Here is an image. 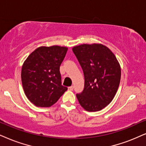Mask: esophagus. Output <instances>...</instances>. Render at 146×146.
I'll list each match as a JSON object with an SVG mask.
<instances>
[{
    "mask_svg": "<svg viewBox=\"0 0 146 146\" xmlns=\"http://www.w3.org/2000/svg\"><path fill=\"white\" fill-rule=\"evenodd\" d=\"M68 90H69V91H72V90H73V86H70L68 88Z\"/></svg>",
    "mask_w": 146,
    "mask_h": 146,
    "instance_id": "esophagus-1",
    "label": "esophagus"
}]
</instances>
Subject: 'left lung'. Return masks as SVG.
<instances>
[{"label":"left lung","mask_w":146,"mask_h":146,"mask_svg":"<svg viewBox=\"0 0 146 146\" xmlns=\"http://www.w3.org/2000/svg\"><path fill=\"white\" fill-rule=\"evenodd\" d=\"M73 52L84 72V89L76 96L90 112L98 111L109 104L119 88L121 67L112 52L101 44H82Z\"/></svg>","instance_id":"8db88e82"}]
</instances>
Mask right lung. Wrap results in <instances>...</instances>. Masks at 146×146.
I'll return each mask as SVG.
<instances>
[{"label": "right lung", "mask_w": 146, "mask_h": 146, "mask_svg": "<svg viewBox=\"0 0 146 146\" xmlns=\"http://www.w3.org/2000/svg\"><path fill=\"white\" fill-rule=\"evenodd\" d=\"M68 48L52 46L38 48L29 55L21 69L24 92L36 106L50 107L67 90L62 86L60 66Z\"/></svg>", "instance_id": "add662e5"}]
</instances>
